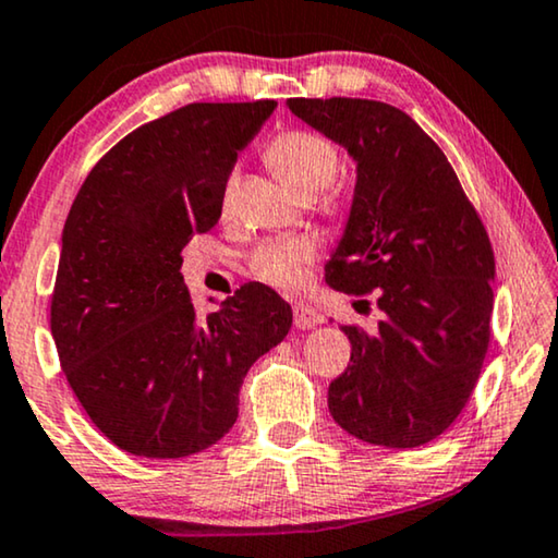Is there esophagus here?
<instances>
[{
    "mask_svg": "<svg viewBox=\"0 0 558 558\" xmlns=\"http://www.w3.org/2000/svg\"><path fill=\"white\" fill-rule=\"evenodd\" d=\"M320 320H324V316H320V313L313 308V305H308V303H295L293 305L295 328H313V326H318Z\"/></svg>",
    "mask_w": 558,
    "mask_h": 558,
    "instance_id": "esophagus-1",
    "label": "esophagus"
}]
</instances>
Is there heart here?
<instances>
[{
    "mask_svg": "<svg viewBox=\"0 0 558 558\" xmlns=\"http://www.w3.org/2000/svg\"><path fill=\"white\" fill-rule=\"evenodd\" d=\"M270 167L293 190L298 197H316L333 186L341 171V154L333 141L316 131H286L265 148ZM232 192V179L227 184V197ZM316 257V245L305 238L260 242L247 257L250 272L257 280L278 290H295L303 282L305 265Z\"/></svg>",
    "mask_w": 558,
    "mask_h": 558,
    "instance_id": "obj_1",
    "label": "heart"
}]
</instances>
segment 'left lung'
Returning <instances> with one entry per match:
<instances>
[{
  "mask_svg": "<svg viewBox=\"0 0 558 558\" xmlns=\"http://www.w3.org/2000/svg\"><path fill=\"white\" fill-rule=\"evenodd\" d=\"M298 119L359 163L354 207L326 282L381 311L341 326L351 364L328 387L331 417L368 445L433 442L465 410L490 343L496 255L473 202L433 138L366 98H288Z\"/></svg>",
  "mask_w": 558,
  "mask_h": 558,
  "instance_id": "1",
  "label": "left lung"
}]
</instances>
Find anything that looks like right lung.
Returning <instances> with one entry per match:
<instances>
[{
  "instance_id": "right-lung-1",
  "label": "right lung",
  "mask_w": 558,
  "mask_h": 558,
  "mask_svg": "<svg viewBox=\"0 0 558 558\" xmlns=\"http://www.w3.org/2000/svg\"><path fill=\"white\" fill-rule=\"evenodd\" d=\"M276 106L190 104L138 125L70 207L52 339L93 425L138 458H186L230 433L242 379L293 324L263 282L199 318L179 272L194 234L219 222L238 151Z\"/></svg>"
}]
</instances>
